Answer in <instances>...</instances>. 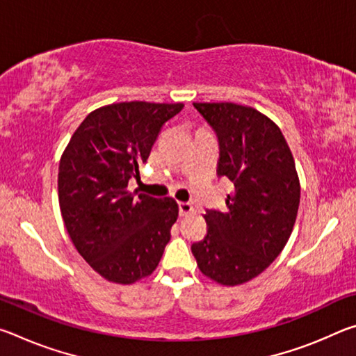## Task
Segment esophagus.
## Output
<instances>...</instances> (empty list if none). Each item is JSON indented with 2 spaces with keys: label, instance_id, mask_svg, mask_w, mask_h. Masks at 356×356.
I'll use <instances>...</instances> for the list:
<instances>
[{
  "label": "esophagus",
  "instance_id": "34e87169",
  "mask_svg": "<svg viewBox=\"0 0 356 356\" xmlns=\"http://www.w3.org/2000/svg\"><path fill=\"white\" fill-rule=\"evenodd\" d=\"M179 213L180 216H188L191 213H195V207H193L190 202H179Z\"/></svg>",
  "mask_w": 356,
  "mask_h": 356
}]
</instances>
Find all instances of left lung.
I'll return each mask as SVG.
<instances>
[{
  "label": "left lung",
  "mask_w": 356,
  "mask_h": 356,
  "mask_svg": "<svg viewBox=\"0 0 356 356\" xmlns=\"http://www.w3.org/2000/svg\"><path fill=\"white\" fill-rule=\"evenodd\" d=\"M220 141L216 174L234 184L225 212L207 210V234L191 245L201 273L221 286L256 278L284 250L297 220L300 179L284 135L252 106L193 104Z\"/></svg>",
  "instance_id": "obj_1"
}]
</instances>
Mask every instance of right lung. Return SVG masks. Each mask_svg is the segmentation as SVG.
<instances>
[{
	"label": "right lung",
	"mask_w": 356,
	"mask_h": 356,
	"mask_svg": "<svg viewBox=\"0 0 356 356\" xmlns=\"http://www.w3.org/2000/svg\"><path fill=\"white\" fill-rule=\"evenodd\" d=\"M184 104L120 102L91 111L59 161V207L72 243L102 278L134 284L152 275L179 216L172 197L130 193L166 120Z\"/></svg>",
	"instance_id": "right-lung-1"
}]
</instances>
